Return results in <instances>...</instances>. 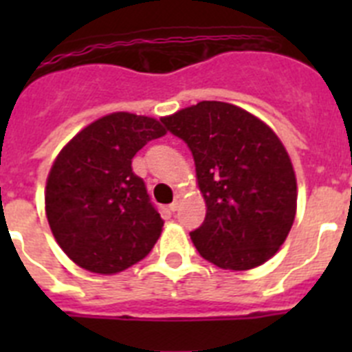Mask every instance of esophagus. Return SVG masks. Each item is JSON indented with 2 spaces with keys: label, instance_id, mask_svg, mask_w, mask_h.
I'll return each mask as SVG.
<instances>
[{
  "label": "esophagus",
  "instance_id": "esophagus-1",
  "mask_svg": "<svg viewBox=\"0 0 352 352\" xmlns=\"http://www.w3.org/2000/svg\"><path fill=\"white\" fill-rule=\"evenodd\" d=\"M179 204H182V197H179V195H176V197H174V201L173 203L169 204V210L170 211H176L179 208Z\"/></svg>",
  "mask_w": 352,
  "mask_h": 352
}]
</instances>
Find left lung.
<instances>
[{
	"label": "left lung",
	"mask_w": 352,
	"mask_h": 352,
	"mask_svg": "<svg viewBox=\"0 0 352 352\" xmlns=\"http://www.w3.org/2000/svg\"><path fill=\"white\" fill-rule=\"evenodd\" d=\"M190 148L203 226L190 232L206 261L243 272L275 256L296 214V176L280 139L264 121L226 102L204 100L162 118Z\"/></svg>",
	"instance_id": "1"
}]
</instances>
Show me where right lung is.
Masks as SVG:
<instances>
[{
	"mask_svg": "<svg viewBox=\"0 0 352 352\" xmlns=\"http://www.w3.org/2000/svg\"><path fill=\"white\" fill-rule=\"evenodd\" d=\"M166 135L155 118L113 113L80 130L56 157L45 185V214L56 241L77 266L100 275L148 256L164 220L132 158Z\"/></svg>",
	"mask_w": 352,
	"mask_h": 352,
	"instance_id": "right-lung-1",
	"label": "right lung"
}]
</instances>
